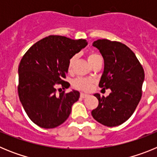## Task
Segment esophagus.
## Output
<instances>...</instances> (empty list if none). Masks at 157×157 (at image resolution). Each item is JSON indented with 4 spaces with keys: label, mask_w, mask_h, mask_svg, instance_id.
I'll use <instances>...</instances> for the list:
<instances>
[{
    "label": "esophagus",
    "mask_w": 157,
    "mask_h": 157,
    "mask_svg": "<svg viewBox=\"0 0 157 157\" xmlns=\"http://www.w3.org/2000/svg\"><path fill=\"white\" fill-rule=\"evenodd\" d=\"M80 97H81L82 98H88L89 95L86 94H83V93H81V94H80Z\"/></svg>",
    "instance_id": "esophagus-1"
}]
</instances>
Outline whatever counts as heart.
Returning a JSON list of instances; mask_svg holds the SVG:
<instances>
[{"instance_id":"obj_1","label":"heart","mask_w":157,"mask_h":157,"mask_svg":"<svg viewBox=\"0 0 157 157\" xmlns=\"http://www.w3.org/2000/svg\"><path fill=\"white\" fill-rule=\"evenodd\" d=\"M87 59H88L89 63H90L91 65H93L96 61H98V59H101V57L99 54L96 53V52H91L88 54ZM76 59H77V56H72V57L71 58V59L69 60V64H68L69 71L72 69L73 65H74ZM94 82L92 78H90L79 77L75 80L74 82H73V86H74L76 89L79 90L89 91L91 88H92Z\"/></svg>"}]
</instances>
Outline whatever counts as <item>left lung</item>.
I'll return each instance as SVG.
<instances>
[{
    "mask_svg": "<svg viewBox=\"0 0 157 157\" xmlns=\"http://www.w3.org/2000/svg\"><path fill=\"white\" fill-rule=\"evenodd\" d=\"M93 45L99 49L105 61L99 86L110 89L111 93L106 98L94 94L99 104L91 114L107 127L121 125L132 116L141 100L144 69L133 51L123 43L99 39Z\"/></svg>",
    "mask_w": 157,
    "mask_h": 157,
    "instance_id": "1",
    "label": "left lung"
}]
</instances>
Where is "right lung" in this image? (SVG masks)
Segmentation results:
<instances>
[{
  "label": "right lung",
  "mask_w": 157,
  "mask_h": 157,
  "mask_svg": "<svg viewBox=\"0 0 157 157\" xmlns=\"http://www.w3.org/2000/svg\"><path fill=\"white\" fill-rule=\"evenodd\" d=\"M87 44L85 39L50 35L34 44L22 58L18 68L19 98L28 117L38 127L55 128L70 116L79 92L63 91L57 95L56 85L68 88L70 84L63 79L69 60Z\"/></svg>",
  "instance_id": "obj_1"
}]
</instances>
